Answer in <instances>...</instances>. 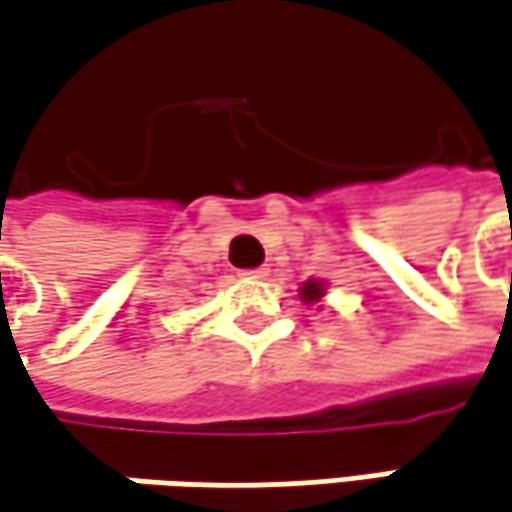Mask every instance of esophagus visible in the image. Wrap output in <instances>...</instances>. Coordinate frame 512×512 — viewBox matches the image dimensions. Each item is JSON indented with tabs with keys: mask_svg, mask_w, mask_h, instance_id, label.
I'll return each mask as SVG.
<instances>
[{
	"mask_svg": "<svg viewBox=\"0 0 512 512\" xmlns=\"http://www.w3.org/2000/svg\"><path fill=\"white\" fill-rule=\"evenodd\" d=\"M243 275H246V278H266V275H269V269H266V266H257V269H246Z\"/></svg>",
	"mask_w": 512,
	"mask_h": 512,
	"instance_id": "obj_1",
	"label": "esophagus"
}]
</instances>
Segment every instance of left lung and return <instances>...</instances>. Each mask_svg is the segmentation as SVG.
Here are the masks:
<instances>
[{"label": "left lung", "instance_id": "1", "mask_svg": "<svg viewBox=\"0 0 512 512\" xmlns=\"http://www.w3.org/2000/svg\"><path fill=\"white\" fill-rule=\"evenodd\" d=\"M321 298H324V281L310 278L307 284L301 286V301H304V304H318Z\"/></svg>", "mask_w": 512, "mask_h": 512}]
</instances>
